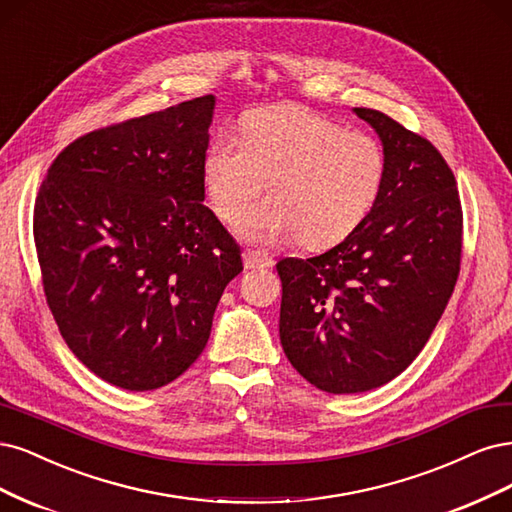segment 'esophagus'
I'll use <instances>...</instances> for the list:
<instances>
[{
	"mask_svg": "<svg viewBox=\"0 0 512 512\" xmlns=\"http://www.w3.org/2000/svg\"><path fill=\"white\" fill-rule=\"evenodd\" d=\"M244 257V266L249 270L255 268H272L274 266V259L268 253H261V251H253V249H246L242 253Z\"/></svg>",
	"mask_w": 512,
	"mask_h": 512,
	"instance_id": "1",
	"label": "esophagus"
}]
</instances>
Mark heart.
<instances>
[{
  "mask_svg": "<svg viewBox=\"0 0 512 512\" xmlns=\"http://www.w3.org/2000/svg\"><path fill=\"white\" fill-rule=\"evenodd\" d=\"M385 172L376 138L304 106H272L242 121L240 140L210 142L202 183L217 217L234 221L268 178L272 195L242 214L238 232L255 242L298 234L306 249H323L368 217Z\"/></svg>",
  "mask_w": 512,
  "mask_h": 512,
  "instance_id": "1",
  "label": "heart"
}]
</instances>
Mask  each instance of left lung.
I'll return each mask as SVG.
<instances>
[{"mask_svg": "<svg viewBox=\"0 0 512 512\" xmlns=\"http://www.w3.org/2000/svg\"><path fill=\"white\" fill-rule=\"evenodd\" d=\"M387 157L368 217L323 255L276 263L283 280L280 344L327 393H361L404 372L449 304L464 214L438 148L387 114L355 108Z\"/></svg>", "mask_w": 512, "mask_h": 512, "instance_id": "1", "label": "left lung"}]
</instances>
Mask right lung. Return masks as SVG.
Returning <instances> with one entry per match:
<instances>
[{
	"label": "right lung",
	"instance_id": "obj_1",
	"mask_svg": "<svg viewBox=\"0 0 512 512\" xmlns=\"http://www.w3.org/2000/svg\"><path fill=\"white\" fill-rule=\"evenodd\" d=\"M214 95L89 131L48 168L34 240L70 351L127 391L172 383L202 355L242 255L204 206Z\"/></svg>",
	"mask_w": 512,
	"mask_h": 512
}]
</instances>
